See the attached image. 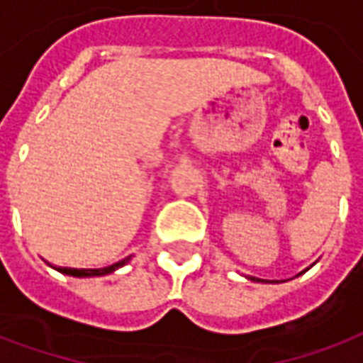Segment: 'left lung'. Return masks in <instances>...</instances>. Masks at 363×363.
Masks as SVG:
<instances>
[{"mask_svg": "<svg viewBox=\"0 0 363 363\" xmlns=\"http://www.w3.org/2000/svg\"><path fill=\"white\" fill-rule=\"evenodd\" d=\"M249 280H252V281H260V278H255V276H251V278H249Z\"/></svg>", "mask_w": 363, "mask_h": 363, "instance_id": "1", "label": "left lung"}]
</instances>
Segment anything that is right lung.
Returning a JSON list of instances; mask_svg holds the SVG:
<instances>
[{
	"mask_svg": "<svg viewBox=\"0 0 363 363\" xmlns=\"http://www.w3.org/2000/svg\"><path fill=\"white\" fill-rule=\"evenodd\" d=\"M130 257L128 259H122L120 262H114L111 267H104V268H56L58 272L62 274H69V276H75V278H89V276H104V274H111L114 272L116 268L124 267Z\"/></svg>",
	"mask_w": 363,
	"mask_h": 363,
	"instance_id": "1",
	"label": "right lung"
}]
</instances>
